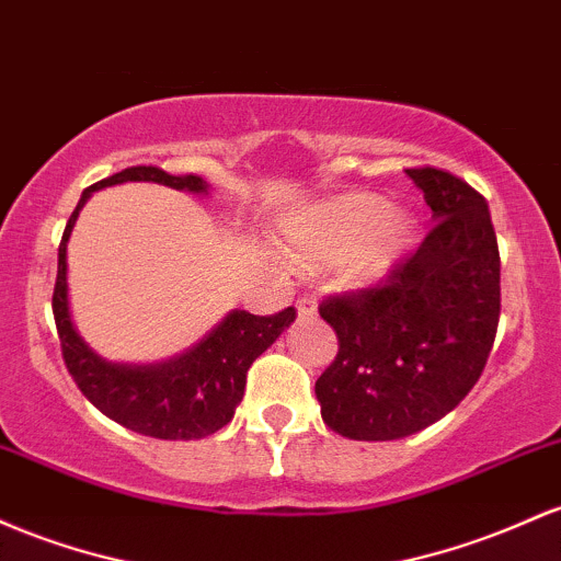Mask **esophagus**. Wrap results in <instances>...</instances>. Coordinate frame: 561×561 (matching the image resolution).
<instances>
[{
	"label": "esophagus",
	"instance_id": "34e87169",
	"mask_svg": "<svg viewBox=\"0 0 561 561\" xmlns=\"http://www.w3.org/2000/svg\"><path fill=\"white\" fill-rule=\"evenodd\" d=\"M314 307H318V301H314V294H301V297L297 299L299 318H310V314H314Z\"/></svg>",
	"mask_w": 561,
	"mask_h": 561
}]
</instances>
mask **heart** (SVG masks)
I'll list each match as a JSON object with an SVG mask.
<instances>
[{"label":"heart","mask_w":561,"mask_h":561,"mask_svg":"<svg viewBox=\"0 0 561 561\" xmlns=\"http://www.w3.org/2000/svg\"><path fill=\"white\" fill-rule=\"evenodd\" d=\"M411 236V219L374 193L325 201L283 225L286 247L307 262L342 260L350 283L381 278Z\"/></svg>","instance_id":"obj_1"}]
</instances>
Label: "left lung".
I'll list each match as a JSON object with an SVG mask.
<instances>
[{
	"instance_id": "8db88e82",
	"label": "left lung",
	"mask_w": 561,
	"mask_h": 561,
	"mask_svg": "<svg viewBox=\"0 0 561 561\" xmlns=\"http://www.w3.org/2000/svg\"><path fill=\"white\" fill-rule=\"evenodd\" d=\"M405 172L437 222L379 286L333 294L318 307L339 339L314 381L320 413L329 430L368 443L426 430L467 398L501 318L488 201L445 169Z\"/></svg>"
}]
</instances>
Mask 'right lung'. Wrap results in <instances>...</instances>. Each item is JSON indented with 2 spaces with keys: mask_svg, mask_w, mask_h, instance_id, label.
<instances>
[{
  "mask_svg": "<svg viewBox=\"0 0 561 561\" xmlns=\"http://www.w3.org/2000/svg\"><path fill=\"white\" fill-rule=\"evenodd\" d=\"M118 182H159L174 191H206V182L196 174H169L159 167H127L81 193L77 209L62 230L58 278L53 291V314L62 360L81 394L116 424L156 439L209 437L232 419L236 405L243 400L251 363L280 336L283 329L294 323L297 310L286 307L275 314L232 310L196 347L163 363H108L94 355L81 342L68 314L66 243L90 193Z\"/></svg>",
  "mask_w": 561,
  "mask_h": 561,
  "instance_id": "add662e5",
  "label": "right lung"
}]
</instances>
